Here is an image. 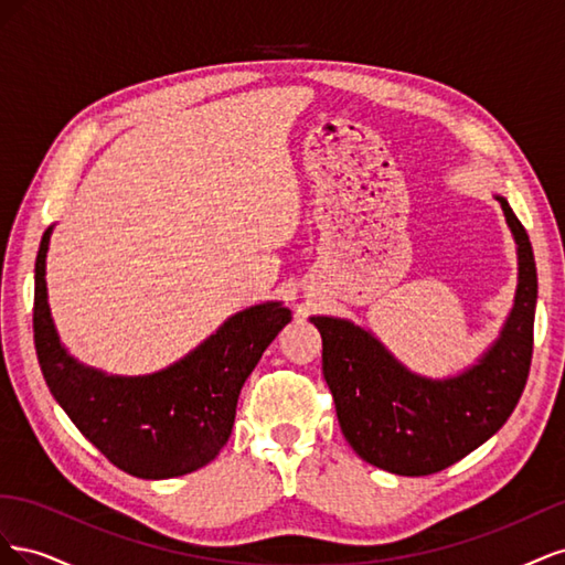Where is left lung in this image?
<instances>
[{
	"mask_svg": "<svg viewBox=\"0 0 565 565\" xmlns=\"http://www.w3.org/2000/svg\"><path fill=\"white\" fill-rule=\"evenodd\" d=\"M500 200L519 252V287L498 341L457 377L409 372L358 324L313 316L322 337V374L341 434L370 465L398 476L448 469L502 429L514 413L533 358L537 270L527 233Z\"/></svg>",
	"mask_w": 565,
	"mask_h": 565,
	"instance_id": "1",
	"label": "left lung"
}]
</instances>
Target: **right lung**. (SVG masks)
Returning a JSON list of instances; mask_svg holds the SVG:
<instances>
[{
    "mask_svg": "<svg viewBox=\"0 0 565 565\" xmlns=\"http://www.w3.org/2000/svg\"><path fill=\"white\" fill-rule=\"evenodd\" d=\"M35 262V349L51 396L82 436L136 478L191 473L218 455L233 431L237 396L292 313L278 301L231 316L216 334L156 374L117 377L77 363L61 344L46 301V249Z\"/></svg>",
    "mask_w": 565,
    "mask_h": 565,
    "instance_id": "obj_1",
    "label": "right lung"
}]
</instances>
